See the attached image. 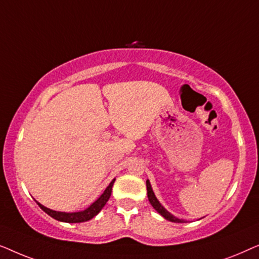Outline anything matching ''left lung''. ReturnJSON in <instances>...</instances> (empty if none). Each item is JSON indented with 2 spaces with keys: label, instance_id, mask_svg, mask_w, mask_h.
<instances>
[{
  "label": "left lung",
  "instance_id": "left-lung-1",
  "mask_svg": "<svg viewBox=\"0 0 259 259\" xmlns=\"http://www.w3.org/2000/svg\"><path fill=\"white\" fill-rule=\"evenodd\" d=\"M146 187H147V197H148V200H150V203L152 206L155 211L158 212V213H160L162 217H164L166 221H169L172 223H186L184 219H179L173 215L172 213H169V212L166 210V208L162 206L160 204V201L157 199V197H155V194L153 192V190H152V186H151V183L150 180H146Z\"/></svg>",
  "mask_w": 259,
  "mask_h": 259
}]
</instances>
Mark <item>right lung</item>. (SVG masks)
I'll use <instances>...</instances> for the list:
<instances>
[{
    "instance_id": "add662e5",
    "label": "right lung",
    "mask_w": 259,
    "mask_h": 259,
    "mask_svg": "<svg viewBox=\"0 0 259 259\" xmlns=\"http://www.w3.org/2000/svg\"><path fill=\"white\" fill-rule=\"evenodd\" d=\"M114 182H115V179H113L111 184L106 187L104 193H102L93 204H91L87 208H84V210L79 211V212L55 211V210H51V208L44 206V205L38 203V201H36V203L38 206H40L42 210L46 212V213L51 215L52 218L56 219V221L63 222V223H83V222L91 221L92 218H94L95 215H97L99 212L102 210V207L105 206L106 203H107L109 199V197H111L112 187H113V184H114Z\"/></svg>"
}]
</instances>
